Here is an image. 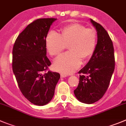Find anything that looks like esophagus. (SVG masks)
Listing matches in <instances>:
<instances>
[{
    "label": "esophagus",
    "instance_id": "esophagus-1",
    "mask_svg": "<svg viewBox=\"0 0 126 126\" xmlns=\"http://www.w3.org/2000/svg\"><path fill=\"white\" fill-rule=\"evenodd\" d=\"M67 76V75H65V74H61V77H62V78H64V77H65Z\"/></svg>",
    "mask_w": 126,
    "mask_h": 126
}]
</instances>
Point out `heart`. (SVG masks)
Segmentation results:
<instances>
[{
  "mask_svg": "<svg viewBox=\"0 0 126 126\" xmlns=\"http://www.w3.org/2000/svg\"><path fill=\"white\" fill-rule=\"evenodd\" d=\"M46 47L52 56L61 54L69 45V52L55 60V71L65 74H71L85 61L92 55L97 45V34L92 29H87L78 23L66 25L61 29V34L50 31L46 37Z\"/></svg>",
  "mask_w": 126,
  "mask_h": 126,
  "instance_id": "heart-1",
  "label": "heart"
}]
</instances>
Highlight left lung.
<instances>
[{
	"label": "left lung",
	"instance_id": "8db88e82",
	"mask_svg": "<svg viewBox=\"0 0 126 126\" xmlns=\"http://www.w3.org/2000/svg\"><path fill=\"white\" fill-rule=\"evenodd\" d=\"M97 34V42L91 59L79 74V83L74 91L79 101L93 104L103 97L109 86L115 67L113 44L101 24L91 19Z\"/></svg>",
	"mask_w": 126,
	"mask_h": 126
}]
</instances>
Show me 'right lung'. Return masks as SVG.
I'll return each instance as SVG.
<instances>
[{
	"label": "right lung",
	"instance_id": "obj_1",
	"mask_svg": "<svg viewBox=\"0 0 126 126\" xmlns=\"http://www.w3.org/2000/svg\"><path fill=\"white\" fill-rule=\"evenodd\" d=\"M57 18H38L29 24L16 40L12 49V70L18 87L26 99L37 106L49 103L60 79L49 71L46 37Z\"/></svg>",
	"mask_w": 126,
	"mask_h": 126
}]
</instances>
